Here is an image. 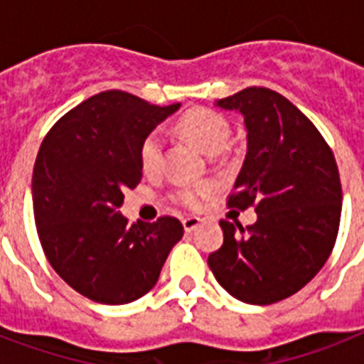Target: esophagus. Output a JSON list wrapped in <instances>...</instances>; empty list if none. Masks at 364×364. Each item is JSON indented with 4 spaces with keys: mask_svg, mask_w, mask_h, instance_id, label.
<instances>
[{
    "mask_svg": "<svg viewBox=\"0 0 364 364\" xmlns=\"http://www.w3.org/2000/svg\"><path fill=\"white\" fill-rule=\"evenodd\" d=\"M200 219L198 217H187V219H183V228H185V232H193V230H196L200 225Z\"/></svg>",
    "mask_w": 364,
    "mask_h": 364,
    "instance_id": "esophagus-1",
    "label": "esophagus"
}]
</instances>
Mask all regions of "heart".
<instances>
[{"label":"heart","mask_w":364,"mask_h":364,"mask_svg":"<svg viewBox=\"0 0 364 364\" xmlns=\"http://www.w3.org/2000/svg\"><path fill=\"white\" fill-rule=\"evenodd\" d=\"M177 128L183 136L193 139L196 145H200L210 154L219 153L230 137V126H228L227 119L219 115L217 111L204 109V107L187 111L179 119ZM162 154H164V137L160 132H151L143 137L141 145H139V164L143 170L147 173L159 170L162 164ZM213 191H215V185L208 181L183 185L173 193V198L187 208H198L202 200L213 194Z\"/></svg>","instance_id":"heart-1"}]
</instances>
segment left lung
I'll use <instances>...</instances> for the list:
<instances>
[{"instance_id": "obj_1", "label": "left lung", "mask_w": 364, "mask_h": 364, "mask_svg": "<svg viewBox=\"0 0 364 364\" xmlns=\"http://www.w3.org/2000/svg\"><path fill=\"white\" fill-rule=\"evenodd\" d=\"M217 105L245 122L247 154L228 205H255L257 223L221 221L225 242L208 264L234 299L274 304L304 287L333 251L342 211L338 166L310 119L276 90L249 87Z\"/></svg>"}]
</instances>
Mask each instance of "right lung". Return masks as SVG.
Masks as SVG:
<instances>
[{
	"instance_id": "obj_1",
	"label": "right lung",
	"mask_w": 364,
	"mask_h": 364,
	"mask_svg": "<svg viewBox=\"0 0 364 364\" xmlns=\"http://www.w3.org/2000/svg\"><path fill=\"white\" fill-rule=\"evenodd\" d=\"M179 105L100 92L68 111L39 147L31 177L37 236L54 272L94 302L141 299L183 238L176 217L128 225L119 211L122 191L141 181L143 137Z\"/></svg>"
}]
</instances>
